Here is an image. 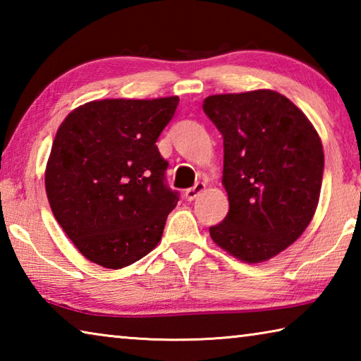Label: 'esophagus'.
I'll use <instances>...</instances> for the list:
<instances>
[{
    "mask_svg": "<svg viewBox=\"0 0 361 361\" xmlns=\"http://www.w3.org/2000/svg\"><path fill=\"white\" fill-rule=\"evenodd\" d=\"M205 189V183H202V181H199V183H195V185L192 186V188H189V189H186V192H185V195H186V199L188 200H194L195 197H197V195L202 192Z\"/></svg>",
    "mask_w": 361,
    "mask_h": 361,
    "instance_id": "1",
    "label": "esophagus"
}]
</instances>
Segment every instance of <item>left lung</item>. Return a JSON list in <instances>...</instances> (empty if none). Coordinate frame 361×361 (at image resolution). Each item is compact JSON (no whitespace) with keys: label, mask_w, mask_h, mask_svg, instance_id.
<instances>
[{"label":"left lung","mask_w":361,"mask_h":361,"mask_svg":"<svg viewBox=\"0 0 361 361\" xmlns=\"http://www.w3.org/2000/svg\"><path fill=\"white\" fill-rule=\"evenodd\" d=\"M202 108L223 135L229 199L212 239L240 261H266L290 247L314 216L325 167L319 133L274 90L212 95Z\"/></svg>","instance_id":"obj_1"}]
</instances>
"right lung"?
I'll return each instance as SVG.
<instances>
[{
  "label": "right lung",
  "mask_w": 361,
  "mask_h": 361,
  "mask_svg": "<svg viewBox=\"0 0 361 361\" xmlns=\"http://www.w3.org/2000/svg\"><path fill=\"white\" fill-rule=\"evenodd\" d=\"M178 97L85 103L59 127L46 167L54 216L89 261L121 269L161 240L180 195L157 138Z\"/></svg>",
  "instance_id": "obj_1"
}]
</instances>
